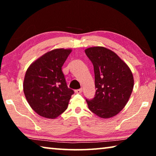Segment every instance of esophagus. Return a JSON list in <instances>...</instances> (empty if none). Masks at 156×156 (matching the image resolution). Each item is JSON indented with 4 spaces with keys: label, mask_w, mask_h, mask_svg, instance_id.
<instances>
[{
    "label": "esophagus",
    "mask_w": 156,
    "mask_h": 156,
    "mask_svg": "<svg viewBox=\"0 0 156 156\" xmlns=\"http://www.w3.org/2000/svg\"><path fill=\"white\" fill-rule=\"evenodd\" d=\"M76 94H81L83 92V89H76L75 91Z\"/></svg>",
    "instance_id": "34e87169"
}]
</instances>
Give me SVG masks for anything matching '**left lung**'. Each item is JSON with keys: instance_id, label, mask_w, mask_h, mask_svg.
I'll return each mask as SVG.
<instances>
[{"instance_id": "left-lung-1", "label": "left lung", "mask_w": 156, "mask_h": 156, "mask_svg": "<svg viewBox=\"0 0 156 156\" xmlns=\"http://www.w3.org/2000/svg\"><path fill=\"white\" fill-rule=\"evenodd\" d=\"M93 63L96 91L94 99H87L91 112L101 118L119 113L127 103L134 85L129 66L112 50L92 47L84 50Z\"/></svg>"}]
</instances>
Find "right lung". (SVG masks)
<instances>
[{"label":"right lung","mask_w":156,"mask_h":156,"mask_svg":"<svg viewBox=\"0 0 156 156\" xmlns=\"http://www.w3.org/2000/svg\"><path fill=\"white\" fill-rule=\"evenodd\" d=\"M71 49H55L45 53L30 65L23 81L26 100L34 112L54 119L67 109L74 93L68 88L62 67Z\"/></svg>","instance_id":"right-lung-1"}]
</instances>
